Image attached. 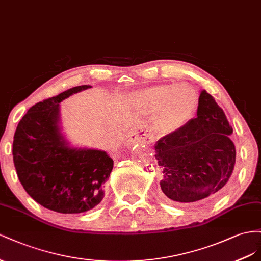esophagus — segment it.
I'll use <instances>...</instances> for the list:
<instances>
[{"label":"esophagus","instance_id":"obj_1","mask_svg":"<svg viewBox=\"0 0 261 261\" xmlns=\"http://www.w3.org/2000/svg\"><path fill=\"white\" fill-rule=\"evenodd\" d=\"M136 139H138V140H144V141H146V142H152V138L147 135V133H145V132H141V133H138V135L136 136Z\"/></svg>","mask_w":261,"mask_h":261}]
</instances>
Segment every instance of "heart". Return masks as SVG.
<instances>
[{
  "instance_id": "b5f03b06",
  "label": "heart",
  "mask_w": 261,
  "mask_h": 261,
  "mask_svg": "<svg viewBox=\"0 0 261 261\" xmlns=\"http://www.w3.org/2000/svg\"><path fill=\"white\" fill-rule=\"evenodd\" d=\"M144 113L152 114L153 124L162 133L173 132L187 122L196 109V94L187 85H158L139 93Z\"/></svg>"
}]
</instances>
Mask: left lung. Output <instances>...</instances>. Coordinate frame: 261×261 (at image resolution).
<instances>
[{
    "label": "left lung",
    "mask_w": 261,
    "mask_h": 261,
    "mask_svg": "<svg viewBox=\"0 0 261 261\" xmlns=\"http://www.w3.org/2000/svg\"><path fill=\"white\" fill-rule=\"evenodd\" d=\"M232 125L209 93L199 96L197 118L158 141L155 159L163 170L161 188L179 203L220 193L234 170Z\"/></svg>",
    "instance_id": "8db88e82"
}]
</instances>
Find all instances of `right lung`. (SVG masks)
Segmentation results:
<instances>
[{
  "label": "right lung",
  "mask_w": 261,
  "mask_h": 261,
  "mask_svg": "<svg viewBox=\"0 0 261 261\" xmlns=\"http://www.w3.org/2000/svg\"><path fill=\"white\" fill-rule=\"evenodd\" d=\"M89 87H73L37 102L14 135L13 161L21 186L36 202L59 213L97 205L114 166L106 152L69 147L59 131V102Z\"/></svg>",
  "instance_id": "right-lung-1"
}]
</instances>
